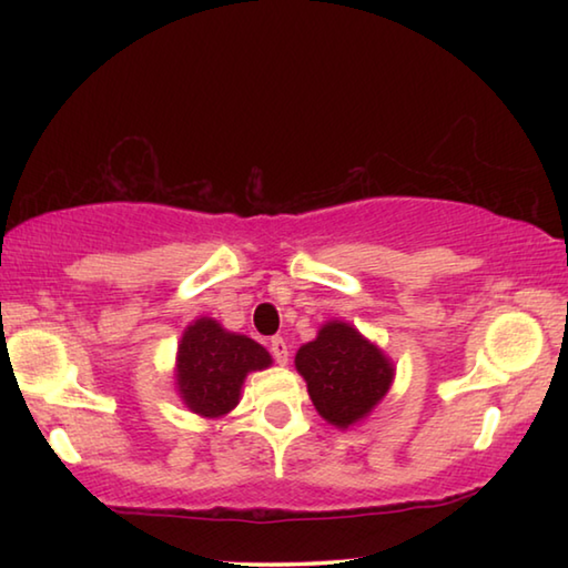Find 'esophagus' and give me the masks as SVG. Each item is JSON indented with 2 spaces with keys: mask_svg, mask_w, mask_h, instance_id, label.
<instances>
[{
  "mask_svg": "<svg viewBox=\"0 0 568 568\" xmlns=\"http://www.w3.org/2000/svg\"><path fill=\"white\" fill-rule=\"evenodd\" d=\"M271 353H273V358L281 363V365H285L287 358H291V351H287V343L283 338H273L271 341Z\"/></svg>",
  "mask_w": 568,
  "mask_h": 568,
  "instance_id": "obj_1",
  "label": "esophagus"
}]
</instances>
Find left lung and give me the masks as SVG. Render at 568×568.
<instances>
[{
    "mask_svg": "<svg viewBox=\"0 0 568 568\" xmlns=\"http://www.w3.org/2000/svg\"><path fill=\"white\" fill-rule=\"evenodd\" d=\"M295 371L318 416L341 430L368 418L396 378V365L381 345L345 321L323 323L318 335L297 348Z\"/></svg>",
    "mask_w": 568,
    "mask_h": 568,
    "instance_id": "obj_1",
    "label": "left lung"
}]
</instances>
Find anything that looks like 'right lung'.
Returning <instances> with one entry per match:
<instances>
[{"instance_id": "right-lung-1", "label": "right lung", "mask_w": 568, "mask_h": 568, "mask_svg": "<svg viewBox=\"0 0 568 568\" xmlns=\"http://www.w3.org/2000/svg\"><path fill=\"white\" fill-rule=\"evenodd\" d=\"M271 365L273 355L261 343L200 315L178 343L175 390L195 416L217 420L237 406L250 373Z\"/></svg>"}]
</instances>
